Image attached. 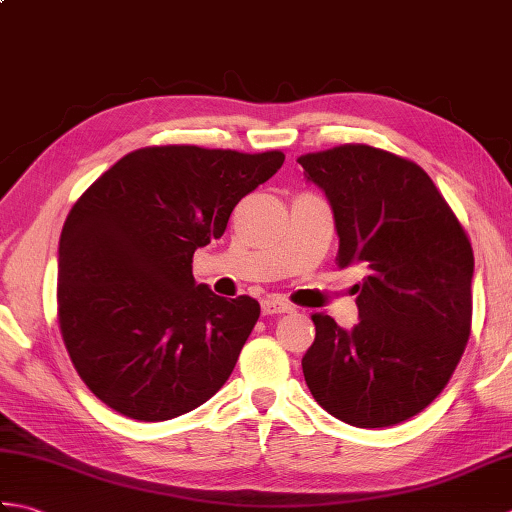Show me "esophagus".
Listing matches in <instances>:
<instances>
[{
    "mask_svg": "<svg viewBox=\"0 0 512 512\" xmlns=\"http://www.w3.org/2000/svg\"><path fill=\"white\" fill-rule=\"evenodd\" d=\"M290 310H292L290 303H286L284 299H279V297H266L262 301V312L264 314H286Z\"/></svg>",
    "mask_w": 512,
    "mask_h": 512,
    "instance_id": "34e87169",
    "label": "esophagus"
}]
</instances>
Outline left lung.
I'll use <instances>...</instances> for the list:
<instances>
[{"label": "left lung", "instance_id": "1", "mask_svg": "<svg viewBox=\"0 0 512 512\" xmlns=\"http://www.w3.org/2000/svg\"><path fill=\"white\" fill-rule=\"evenodd\" d=\"M297 162L330 200L336 264L367 273L350 332L312 314L303 376L314 400L352 427L405 422L447 387L471 336L469 235L424 169L391 151L341 145Z\"/></svg>", "mask_w": 512, "mask_h": 512}]
</instances>
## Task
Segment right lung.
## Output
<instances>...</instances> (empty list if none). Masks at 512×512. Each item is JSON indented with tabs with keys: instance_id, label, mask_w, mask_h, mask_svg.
Wrapping results in <instances>:
<instances>
[{
	"instance_id": "right-lung-1",
	"label": "right lung",
	"mask_w": 512,
	"mask_h": 512,
	"mask_svg": "<svg viewBox=\"0 0 512 512\" xmlns=\"http://www.w3.org/2000/svg\"><path fill=\"white\" fill-rule=\"evenodd\" d=\"M284 158L143 147L74 202L59 242V328L74 369L107 407L171 420L231 376L259 303L195 284L193 253L222 237L235 204Z\"/></svg>"
}]
</instances>
